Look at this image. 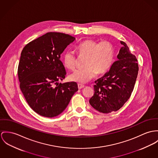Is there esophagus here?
Wrapping results in <instances>:
<instances>
[{
  "label": "esophagus",
  "mask_w": 158,
  "mask_h": 158,
  "mask_svg": "<svg viewBox=\"0 0 158 158\" xmlns=\"http://www.w3.org/2000/svg\"><path fill=\"white\" fill-rule=\"evenodd\" d=\"M77 86H78V88H79V89H82V88H83L85 86L84 85H82V84H79L77 85Z\"/></svg>",
  "instance_id": "esophagus-1"
}]
</instances>
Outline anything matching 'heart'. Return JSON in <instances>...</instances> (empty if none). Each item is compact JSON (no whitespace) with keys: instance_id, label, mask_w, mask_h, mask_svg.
Instances as JSON below:
<instances>
[{"instance_id":"obj_1","label":"heart","mask_w":158,"mask_h":158,"mask_svg":"<svg viewBox=\"0 0 158 158\" xmlns=\"http://www.w3.org/2000/svg\"><path fill=\"white\" fill-rule=\"evenodd\" d=\"M76 49L79 56L85 55L84 65L77 69L69 75L71 81L80 84L88 82L98 74H103L109 70L114 60V49L110 42L103 40L100 42L88 39L80 43ZM62 62L68 69H73L76 62V56L72 50L65 51L62 56Z\"/></svg>"}]
</instances>
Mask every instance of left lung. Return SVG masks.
<instances>
[{"label": "left lung", "instance_id": "1", "mask_svg": "<svg viewBox=\"0 0 158 158\" xmlns=\"http://www.w3.org/2000/svg\"><path fill=\"white\" fill-rule=\"evenodd\" d=\"M122 47L109 71L95 81L94 94L90 105L100 112L108 114L120 109L131 97L138 73L136 56L127 44L120 41Z\"/></svg>", "mask_w": 158, "mask_h": 158}]
</instances>
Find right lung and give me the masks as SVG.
Returning <instances> with one entry per match:
<instances>
[{"instance_id": "add662e5", "label": "right lung", "mask_w": 158, "mask_h": 158, "mask_svg": "<svg viewBox=\"0 0 158 158\" xmlns=\"http://www.w3.org/2000/svg\"><path fill=\"white\" fill-rule=\"evenodd\" d=\"M75 39L63 33L48 32L22 51L17 72L20 88L29 106L41 116L60 115L78 90L75 82H58L66 74L61 54Z\"/></svg>"}]
</instances>
